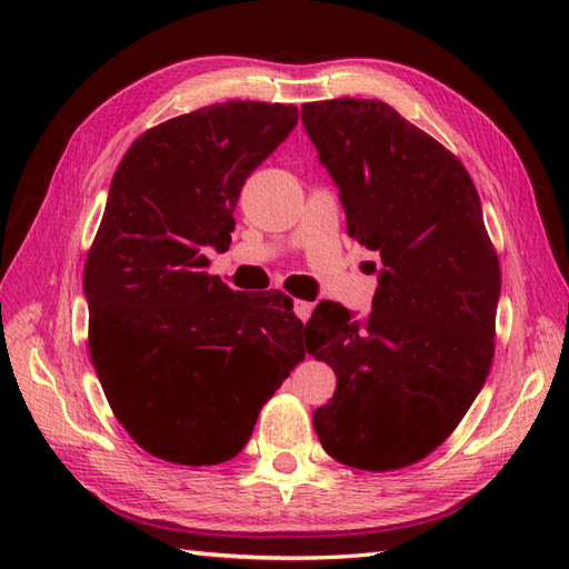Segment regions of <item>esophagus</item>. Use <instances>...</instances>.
I'll return each mask as SVG.
<instances>
[{
  "label": "esophagus",
  "mask_w": 569,
  "mask_h": 569,
  "mask_svg": "<svg viewBox=\"0 0 569 569\" xmlns=\"http://www.w3.org/2000/svg\"><path fill=\"white\" fill-rule=\"evenodd\" d=\"M293 310H296V316L306 322L310 318V312H312V303H308V300H296Z\"/></svg>",
  "instance_id": "1"
}]
</instances>
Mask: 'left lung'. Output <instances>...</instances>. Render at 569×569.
I'll list each match as a JSON object with an SVG mask.
<instances>
[{
	"label": "left lung",
	"mask_w": 569,
	"mask_h": 569,
	"mask_svg": "<svg viewBox=\"0 0 569 569\" xmlns=\"http://www.w3.org/2000/svg\"><path fill=\"white\" fill-rule=\"evenodd\" d=\"M300 117L340 188L347 234L383 263L369 316L322 300L306 322L308 352L337 377L312 428L347 467L416 465L450 438L493 359L501 269L479 192L391 104L340 98Z\"/></svg>",
	"instance_id": "8db88e82"
}]
</instances>
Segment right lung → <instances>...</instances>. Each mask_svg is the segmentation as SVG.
I'll return each mask as SVG.
<instances>
[{
	"label": "right lung",
	"mask_w": 569,
	"mask_h": 569,
	"mask_svg": "<svg viewBox=\"0 0 569 569\" xmlns=\"http://www.w3.org/2000/svg\"><path fill=\"white\" fill-rule=\"evenodd\" d=\"M298 107L234 100L151 127L119 161L84 261L90 359L112 413L149 455L227 462L306 347L281 291L251 298L208 273L241 186Z\"/></svg>",
	"instance_id": "right-lung-1"
}]
</instances>
